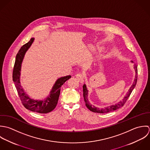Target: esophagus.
Instances as JSON below:
<instances>
[{
  "label": "esophagus",
  "mask_w": 150,
  "mask_h": 150,
  "mask_svg": "<svg viewBox=\"0 0 150 150\" xmlns=\"http://www.w3.org/2000/svg\"><path fill=\"white\" fill-rule=\"evenodd\" d=\"M76 77L81 83H83L85 81V77L82 74H78L76 75Z\"/></svg>",
  "instance_id": "1"
}]
</instances>
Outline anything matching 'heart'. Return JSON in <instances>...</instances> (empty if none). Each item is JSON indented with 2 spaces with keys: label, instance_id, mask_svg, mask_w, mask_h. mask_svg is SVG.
Segmentation results:
<instances>
[{
  "label": "heart",
  "instance_id": "obj_1",
  "mask_svg": "<svg viewBox=\"0 0 150 150\" xmlns=\"http://www.w3.org/2000/svg\"><path fill=\"white\" fill-rule=\"evenodd\" d=\"M103 49H104V48H103V47H101V46H98V47H97V50H98V52H101V51H103Z\"/></svg>",
  "mask_w": 150,
  "mask_h": 150
}]
</instances>
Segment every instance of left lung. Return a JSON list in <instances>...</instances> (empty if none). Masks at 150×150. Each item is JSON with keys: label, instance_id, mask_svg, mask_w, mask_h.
I'll list each match as a JSON object with an SVG mask.
<instances>
[{"label": "left lung", "instance_id": "obj_1", "mask_svg": "<svg viewBox=\"0 0 150 150\" xmlns=\"http://www.w3.org/2000/svg\"><path fill=\"white\" fill-rule=\"evenodd\" d=\"M132 62H133V61H131ZM134 69L135 71V76H134V82H133L132 86H130V89L126 94V96L123 97V98L120 101L119 103L115 104V105H112L107 107H105L104 108H99L97 107H96L95 106L91 105L88 100V90L87 89L86 85L85 84L83 85V97H84V101L85 102V105L87 107V108L93 112H96V113H100V114H104V113H108L109 112H111L112 111L117 110V109L120 108V107H123L125 103H126V100L127 98L129 97L131 93L132 92L133 90L136 86V83H137V67L136 64H134Z\"/></svg>", "mask_w": 150, "mask_h": 150}]
</instances>
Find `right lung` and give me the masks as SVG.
Masks as SVG:
<instances>
[{"label": "right lung", "instance_id": "add662e5", "mask_svg": "<svg viewBox=\"0 0 150 150\" xmlns=\"http://www.w3.org/2000/svg\"><path fill=\"white\" fill-rule=\"evenodd\" d=\"M33 41L34 38H31L28 43L21 47L17 54L13 72V80L20 100L23 105L27 109L35 112L47 114L56 108L60 96L61 87L68 79L71 78V76L68 75L57 79L49 96L43 100H34L31 98L21 85L20 75L21 65L25 54Z\"/></svg>", "mask_w": 150, "mask_h": 150}]
</instances>
